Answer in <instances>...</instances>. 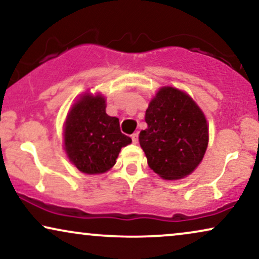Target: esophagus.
Wrapping results in <instances>:
<instances>
[{"mask_svg": "<svg viewBox=\"0 0 259 259\" xmlns=\"http://www.w3.org/2000/svg\"><path fill=\"white\" fill-rule=\"evenodd\" d=\"M132 140H133L134 144H138V140H139V136H138V133L132 134Z\"/></svg>", "mask_w": 259, "mask_h": 259, "instance_id": "obj_1", "label": "esophagus"}]
</instances>
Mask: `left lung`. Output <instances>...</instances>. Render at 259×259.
<instances>
[{"label":"left lung","mask_w":259,"mask_h":259,"mask_svg":"<svg viewBox=\"0 0 259 259\" xmlns=\"http://www.w3.org/2000/svg\"><path fill=\"white\" fill-rule=\"evenodd\" d=\"M147 128L139 134L147 164L164 180H181L202 160L208 125L202 110L182 90L163 87L145 113Z\"/></svg>","instance_id":"left-lung-1"}]
</instances>
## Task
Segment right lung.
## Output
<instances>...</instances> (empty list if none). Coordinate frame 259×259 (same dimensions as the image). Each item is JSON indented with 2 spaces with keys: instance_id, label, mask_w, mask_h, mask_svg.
Segmentation results:
<instances>
[{
  "instance_id": "1",
  "label": "right lung",
  "mask_w": 259,
  "mask_h": 259,
  "mask_svg": "<svg viewBox=\"0 0 259 259\" xmlns=\"http://www.w3.org/2000/svg\"><path fill=\"white\" fill-rule=\"evenodd\" d=\"M132 143L120 131L119 119L106 113L102 95L84 94L76 101L64 127V146L70 162L82 172L103 174L116 163L121 147Z\"/></svg>"
}]
</instances>
